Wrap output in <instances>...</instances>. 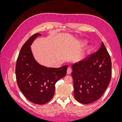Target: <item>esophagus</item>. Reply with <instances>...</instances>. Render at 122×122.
<instances>
[{
	"mask_svg": "<svg viewBox=\"0 0 122 122\" xmlns=\"http://www.w3.org/2000/svg\"><path fill=\"white\" fill-rule=\"evenodd\" d=\"M72 72V69L70 68V67H69L67 69V74H70V73H71Z\"/></svg>",
	"mask_w": 122,
	"mask_h": 122,
	"instance_id": "obj_1",
	"label": "esophagus"
}]
</instances>
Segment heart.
<instances>
[{
	"label": "heart",
	"instance_id": "b5f03b06",
	"mask_svg": "<svg viewBox=\"0 0 122 122\" xmlns=\"http://www.w3.org/2000/svg\"><path fill=\"white\" fill-rule=\"evenodd\" d=\"M86 42H84V41H83V42L82 43V45H86ZM91 50H92V48H91V47H88V48H87L86 51H85V52L81 55V57H83L85 54L89 53L91 52Z\"/></svg>",
	"mask_w": 122,
	"mask_h": 122
}]
</instances>
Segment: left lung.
<instances>
[{
	"label": "left lung",
	"instance_id": "obj_1",
	"mask_svg": "<svg viewBox=\"0 0 122 122\" xmlns=\"http://www.w3.org/2000/svg\"><path fill=\"white\" fill-rule=\"evenodd\" d=\"M74 96L84 104L100 98L112 78V61L102 42L96 52L72 65Z\"/></svg>",
	"mask_w": 122,
	"mask_h": 122
}]
</instances>
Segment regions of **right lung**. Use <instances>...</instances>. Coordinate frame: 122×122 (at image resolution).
Wrapping results in <instances>:
<instances>
[{"instance_id": "1", "label": "right lung", "mask_w": 122, "mask_h": 122, "mask_svg": "<svg viewBox=\"0 0 122 122\" xmlns=\"http://www.w3.org/2000/svg\"><path fill=\"white\" fill-rule=\"evenodd\" d=\"M41 34L36 33L29 38L20 50L16 65L18 86L25 98L35 104L42 105L53 97L55 84L66 76L68 66L47 68L36 61L30 46Z\"/></svg>"}]
</instances>
